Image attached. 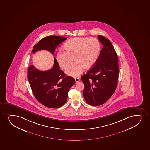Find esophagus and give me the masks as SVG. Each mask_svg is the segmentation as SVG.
<instances>
[{"instance_id":"obj_1","label":"esophagus","mask_w":150,"mask_h":150,"mask_svg":"<svg viewBox=\"0 0 150 150\" xmlns=\"http://www.w3.org/2000/svg\"><path fill=\"white\" fill-rule=\"evenodd\" d=\"M74 79H75V81H76V83H78L79 81V78H76Z\"/></svg>"}]
</instances>
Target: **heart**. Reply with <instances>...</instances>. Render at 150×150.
I'll return each instance as SVG.
<instances>
[{
  "mask_svg": "<svg viewBox=\"0 0 150 150\" xmlns=\"http://www.w3.org/2000/svg\"><path fill=\"white\" fill-rule=\"evenodd\" d=\"M100 44L95 38H76L69 40L64 45L66 50L57 52L55 59L62 69L67 70L72 59L75 62L67 71L69 76H77L85 69H89L95 66L98 60L100 52Z\"/></svg>",
  "mask_w": 150,
  "mask_h": 150,
  "instance_id": "b5f03b06",
  "label": "heart"
}]
</instances>
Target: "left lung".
I'll use <instances>...</instances> for the list:
<instances>
[{
  "mask_svg": "<svg viewBox=\"0 0 150 150\" xmlns=\"http://www.w3.org/2000/svg\"><path fill=\"white\" fill-rule=\"evenodd\" d=\"M103 45L95 66L81 76L84 84L83 96L86 103L93 106L105 103L113 95L119 78L118 57L110 40L99 35Z\"/></svg>",
  "mask_w": 150,
  "mask_h": 150,
  "instance_id": "left-lung-1",
  "label": "left lung"
}]
</instances>
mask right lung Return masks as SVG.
I'll return each mask as SVG.
<instances>
[{
    "mask_svg": "<svg viewBox=\"0 0 150 150\" xmlns=\"http://www.w3.org/2000/svg\"><path fill=\"white\" fill-rule=\"evenodd\" d=\"M67 38L63 36H48L41 39L33 47V53L38 50H48L53 55L57 45ZM52 69L40 71L35 66L28 67V78L32 91L36 100L42 105L50 108H59L67 101L68 92L75 83L74 78L66 76L59 69L54 58Z\"/></svg>",
    "mask_w": 150,
    "mask_h": 150,
    "instance_id": "obj_1",
    "label": "right lung"
}]
</instances>
